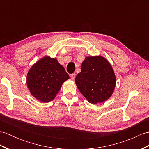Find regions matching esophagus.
I'll return each mask as SVG.
<instances>
[{
    "mask_svg": "<svg viewBox=\"0 0 149 149\" xmlns=\"http://www.w3.org/2000/svg\"><path fill=\"white\" fill-rule=\"evenodd\" d=\"M70 77H71V79L72 80H74L75 79V74H72L70 75Z\"/></svg>",
    "mask_w": 149,
    "mask_h": 149,
    "instance_id": "esophagus-1",
    "label": "esophagus"
}]
</instances>
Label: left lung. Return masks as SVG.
<instances>
[{
    "mask_svg": "<svg viewBox=\"0 0 149 149\" xmlns=\"http://www.w3.org/2000/svg\"><path fill=\"white\" fill-rule=\"evenodd\" d=\"M80 92L91 104L103 102L112 95L116 77L109 62L102 56H88L75 77Z\"/></svg>",
    "mask_w": 149,
    "mask_h": 149,
    "instance_id": "1",
    "label": "left lung"
}]
</instances>
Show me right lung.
<instances>
[{
	"label": "right lung",
	"mask_w": 149,
	"mask_h": 149,
	"mask_svg": "<svg viewBox=\"0 0 149 149\" xmlns=\"http://www.w3.org/2000/svg\"><path fill=\"white\" fill-rule=\"evenodd\" d=\"M68 79V74L58 60L45 56L30 68L27 85L34 98L42 102H49L54 99L62 84Z\"/></svg>",
	"instance_id": "1"
}]
</instances>
